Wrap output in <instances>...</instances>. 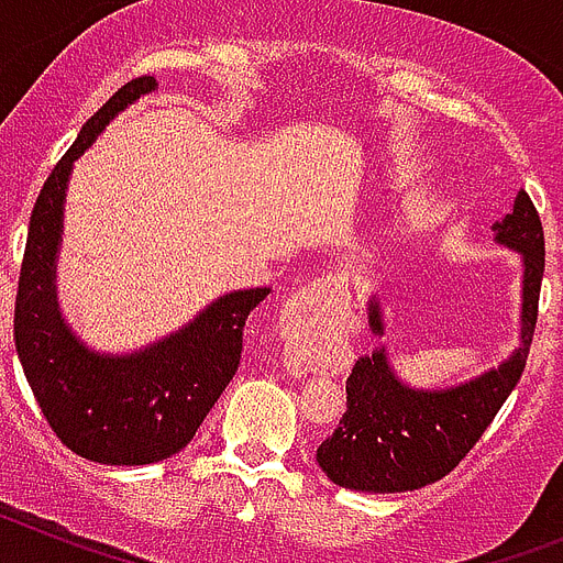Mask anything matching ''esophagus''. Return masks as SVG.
Returning a JSON list of instances; mask_svg holds the SVG:
<instances>
[{"label": "esophagus", "mask_w": 563, "mask_h": 563, "mask_svg": "<svg viewBox=\"0 0 563 563\" xmlns=\"http://www.w3.org/2000/svg\"><path fill=\"white\" fill-rule=\"evenodd\" d=\"M343 298L341 285L330 282V278H321V282H312V285L301 287L298 292H292L285 305V316H282V332L285 338H298V332L305 330V324L310 318L324 316L330 312L332 305H338ZM298 369H305V361L292 357Z\"/></svg>", "instance_id": "obj_1"}]
</instances>
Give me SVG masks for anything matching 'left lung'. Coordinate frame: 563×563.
<instances>
[{"mask_svg":"<svg viewBox=\"0 0 563 563\" xmlns=\"http://www.w3.org/2000/svg\"><path fill=\"white\" fill-rule=\"evenodd\" d=\"M496 242L521 256V332L514 355L496 369L449 389H415L395 375L386 346L357 357L346 377V411L338 429L316 451L335 485L363 494H402L451 474L494 422L501 402L525 372L539 318L544 276V231L527 191L494 225ZM369 327L386 332L380 298H369Z\"/></svg>","mask_w":563,"mask_h":563,"instance_id":"1","label":"left lung"}]
</instances>
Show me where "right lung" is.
Listing matches in <instances>:
<instances>
[{
  "mask_svg": "<svg viewBox=\"0 0 563 563\" xmlns=\"http://www.w3.org/2000/svg\"><path fill=\"white\" fill-rule=\"evenodd\" d=\"M157 89L134 78L98 109L38 194L19 273L13 338L30 389L69 451L101 465H152L194 440L242 357V330L271 287L220 296L183 330L137 352H96L64 321L56 292L64 200L73 163L114 114Z\"/></svg>",
  "mask_w": 563,
  "mask_h": 563,
  "instance_id": "1",
  "label": "right lung"
}]
</instances>
